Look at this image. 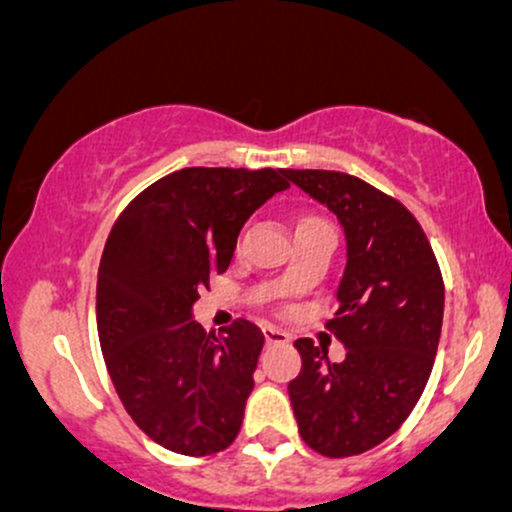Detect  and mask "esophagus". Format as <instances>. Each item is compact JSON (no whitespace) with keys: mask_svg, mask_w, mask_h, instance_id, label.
<instances>
[{"mask_svg":"<svg viewBox=\"0 0 512 512\" xmlns=\"http://www.w3.org/2000/svg\"><path fill=\"white\" fill-rule=\"evenodd\" d=\"M262 332H264V339H267L269 344L289 342V334H286L284 330H279V327H274V325H267Z\"/></svg>","mask_w":512,"mask_h":512,"instance_id":"obj_1","label":"esophagus"}]
</instances>
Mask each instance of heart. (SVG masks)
Masks as SVG:
<instances>
[{
	"mask_svg": "<svg viewBox=\"0 0 512 512\" xmlns=\"http://www.w3.org/2000/svg\"><path fill=\"white\" fill-rule=\"evenodd\" d=\"M305 221H317V219H310V216H308V219H303L301 223H305Z\"/></svg>",
	"mask_w": 512,
	"mask_h": 512,
	"instance_id": "heart-1",
	"label": "heart"
}]
</instances>
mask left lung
<instances>
[{
  "instance_id": "obj_1",
  "label": "left lung",
  "mask_w": 512,
  "mask_h": 512,
  "mask_svg": "<svg viewBox=\"0 0 512 512\" xmlns=\"http://www.w3.org/2000/svg\"><path fill=\"white\" fill-rule=\"evenodd\" d=\"M284 175L337 214L346 269L330 330L346 358L298 339L303 368L289 383L301 438L325 457L361 455L407 421L424 395L443 327L445 286L414 214L366 180L339 170Z\"/></svg>"
}]
</instances>
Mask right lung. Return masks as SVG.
I'll use <instances>...</instances> for the list:
<instances>
[{
  "instance_id": "right-lung-1",
  "label": "right lung",
  "mask_w": 512,
  "mask_h": 512,
  "mask_svg": "<svg viewBox=\"0 0 512 512\" xmlns=\"http://www.w3.org/2000/svg\"><path fill=\"white\" fill-rule=\"evenodd\" d=\"M286 187L284 168H182L117 216L98 267V339L127 414L163 448L207 457L240 433L264 334L236 320L214 337L192 305L228 269L243 223Z\"/></svg>"
}]
</instances>
